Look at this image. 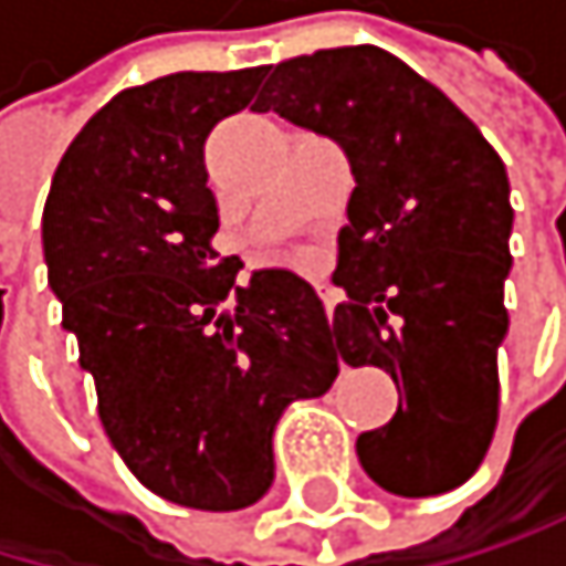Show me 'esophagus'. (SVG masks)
<instances>
[{
    "mask_svg": "<svg viewBox=\"0 0 566 566\" xmlns=\"http://www.w3.org/2000/svg\"><path fill=\"white\" fill-rule=\"evenodd\" d=\"M318 295H322V302H325V315H329V322H333V312H336V292L329 289V285H318Z\"/></svg>",
    "mask_w": 566,
    "mask_h": 566,
    "instance_id": "34e87169",
    "label": "esophagus"
}]
</instances>
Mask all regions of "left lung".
Wrapping results in <instances>:
<instances>
[{
  "mask_svg": "<svg viewBox=\"0 0 566 566\" xmlns=\"http://www.w3.org/2000/svg\"><path fill=\"white\" fill-rule=\"evenodd\" d=\"M254 112L333 138L356 189L339 230L333 343L394 377L397 415L356 438L363 472L407 499L459 489L499 418L510 333V176L459 104L380 46H336L271 71Z\"/></svg>",
  "mask_w": 566,
  "mask_h": 566,
  "instance_id": "obj_1",
  "label": "left lung"
}]
</instances>
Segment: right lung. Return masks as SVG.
Returning a JSON list of instances; mask_svg holds the SVG:
<instances>
[{
  "label": "right lung",
  "instance_id": "obj_1",
  "mask_svg": "<svg viewBox=\"0 0 566 566\" xmlns=\"http://www.w3.org/2000/svg\"><path fill=\"white\" fill-rule=\"evenodd\" d=\"M264 67L182 71L107 101L63 151L43 258L132 475L186 510L233 513L274 482V428L322 397L339 349L322 298L289 268L237 285L203 145L244 112Z\"/></svg>",
  "mask_w": 566,
  "mask_h": 566
}]
</instances>
